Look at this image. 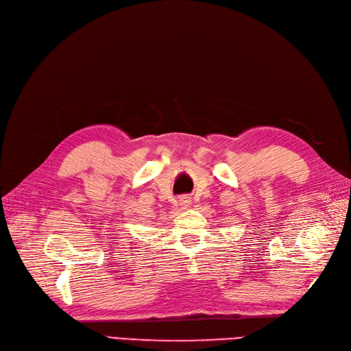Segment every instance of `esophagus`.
Listing matches in <instances>:
<instances>
[{"label":"esophagus","instance_id":"obj_1","mask_svg":"<svg viewBox=\"0 0 351 351\" xmlns=\"http://www.w3.org/2000/svg\"><path fill=\"white\" fill-rule=\"evenodd\" d=\"M178 202H180V206H182L183 209H187L190 206V204H192V200H190L189 196H182Z\"/></svg>","mask_w":351,"mask_h":351}]
</instances>
